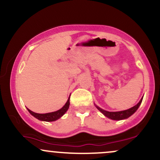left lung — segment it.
Wrapping results in <instances>:
<instances>
[{
	"instance_id": "8db88e82",
	"label": "left lung",
	"mask_w": 160,
	"mask_h": 160,
	"mask_svg": "<svg viewBox=\"0 0 160 160\" xmlns=\"http://www.w3.org/2000/svg\"><path fill=\"white\" fill-rule=\"evenodd\" d=\"M143 98L141 99L140 102L138 103L136 105H135L134 107L129 108V109L126 110V111H117V112H109L107 111H104V110L102 109V108L97 107L98 109L102 112L103 114L105 116V117H108V118L111 119V120H123V119H126L128 117H129L130 116H132L135 113V111H137L138 108H139L140 104H141V102H142Z\"/></svg>"
}]
</instances>
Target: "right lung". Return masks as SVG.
Segmentation results:
<instances>
[{
	"label": "right lung",
	"mask_w": 160,
	"mask_h": 160,
	"mask_svg": "<svg viewBox=\"0 0 160 160\" xmlns=\"http://www.w3.org/2000/svg\"><path fill=\"white\" fill-rule=\"evenodd\" d=\"M70 104V97L68 99L67 102L65 105L62 107L61 109L58 110V111L52 112V113H34L32 111H30L29 109H28V111H29V113H31L32 116H34V117L38 120H42V121H47V122H52V121H55L58 119H59L62 116H63L65 113V112L68 111L69 108Z\"/></svg>",
	"instance_id": "obj_1"
}]
</instances>
